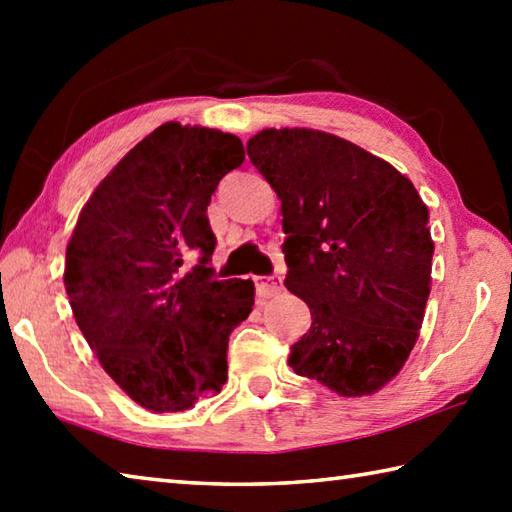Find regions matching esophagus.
Here are the masks:
<instances>
[{
  "instance_id": "obj_1",
  "label": "esophagus",
  "mask_w": 512,
  "mask_h": 512,
  "mask_svg": "<svg viewBox=\"0 0 512 512\" xmlns=\"http://www.w3.org/2000/svg\"><path fill=\"white\" fill-rule=\"evenodd\" d=\"M255 287H257V296L259 300H268L280 293L282 287V277L280 275H268V277H257L255 280Z\"/></svg>"
}]
</instances>
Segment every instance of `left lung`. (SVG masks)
Masks as SVG:
<instances>
[{
  "label": "left lung",
  "instance_id": "1",
  "mask_svg": "<svg viewBox=\"0 0 512 512\" xmlns=\"http://www.w3.org/2000/svg\"><path fill=\"white\" fill-rule=\"evenodd\" d=\"M248 158L282 201L287 289L309 332L289 366L341 397L384 388L418 341L431 291L429 210L393 164L314 128H264Z\"/></svg>",
  "mask_w": 512,
  "mask_h": 512
}]
</instances>
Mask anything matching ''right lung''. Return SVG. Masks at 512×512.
Wrapping results in <instances>:
<instances>
[{"label": "right lung", "mask_w": 512, "mask_h": 512, "mask_svg": "<svg viewBox=\"0 0 512 512\" xmlns=\"http://www.w3.org/2000/svg\"><path fill=\"white\" fill-rule=\"evenodd\" d=\"M241 162L237 135L167 121L101 180L67 244L76 325L146 411H187L228 381V339L253 311L255 284L212 280L207 205Z\"/></svg>", "instance_id": "right-lung-1"}]
</instances>
